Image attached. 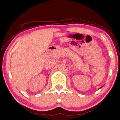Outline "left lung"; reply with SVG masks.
<instances>
[{
	"label": "left lung",
	"mask_w": 120,
	"mask_h": 120,
	"mask_svg": "<svg viewBox=\"0 0 120 120\" xmlns=\"http://www.w3.org/2000/svg\"><path fill=\"white\" fill-rule=\"evenodd\" d=\"M100 87V88H101V87Z\"/></svg>",
	"instance_id": "obj_1"
}]
</instances>
